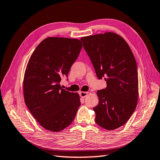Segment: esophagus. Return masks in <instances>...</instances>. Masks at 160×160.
<instances>
[{
	"instance_id": "34e87169",
	"label": "esophagus",
	"mask_w": 160,
	"mask_h": 160,
	"mask_svg": "<svg viewBox=\"0 0 160 160\" xmlns=\"http://www.w3.org/2000/svg\"><path fill=\"white\" fill-rule=\"evenodd\" d=\"M88 92H80V96L82 98H85L87 96Z\"/></svg>"
}]
</instances>
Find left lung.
Masks as SVG:
<instances>
[{
  "mask_svg": "<svg viewBox=\"0 0 160 160\" xmlns=\"http://www.w3.org/2000/svg\"><path fill=\"white\" fill-rule=\"evenodd\" d=\"M97 76L107 87L97 92L99 104L93 108L95 122L112 130L124 125L137 107L138 80L137 62L125 40L113 32L82 37Z\"/></svg>",
  "mask_w": 160,
  "mask_h": 160,
  "instance_id": "obj_1",
  "label": "left lung"
}]
</instances>
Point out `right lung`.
<instances>
[{"instance_id": "right-lung-1", "label": "right lung", "mask_w": 160, "mask_h": 160, "mask_svg": "<svg viewBox=\"0 0 160 160\" xmlns=\"http://www.w3.org/2000/svg\"><path fill=\"white\" fill-rule=\"evenodd\" d=\"M82 44L68 38L43 40L28 61L23 78V97L30 113L47 130L59 132L73 121L80 105L78 93L61 88Z\"/></svg>"}]
</instances>
